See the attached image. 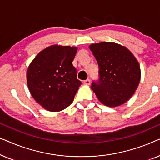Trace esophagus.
<instances>
[{"label":"esophagus","mask_w":160,"mask_h":160,"mask_svg":"<svg viewBox=\"0 0 160 160\" xmlns=\"http://www.w3.org/2000/svg\"><path fill=\"white\" fill-rule=\"evenodd\" d=\"M90 80L89 79V78H87V79H86V80H84V84H86V85H89L90 84Z\"/></svg>","instance_id":"esophagus-1"}]
</instances>
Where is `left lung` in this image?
<instances>
[{
	"label": "left lung",
	"mask_w": 160,
	"mask_h": 160,
	"mask_svg": "<svg viewBox=\"0 0 160 160\" xmlns=\"http://www.w3.org/2000/svg\"><path fill=\"white\" fill-rule=\"evenodd\" d=\"M99 66V80L91 88L105 106L117 107L133 95L141 79L139 63L130 50L113 42L89 46Z\"/></svg>",
	"instance_id": "left-lung-1"
}]
</instances>
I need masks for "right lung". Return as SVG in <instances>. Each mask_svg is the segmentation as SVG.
Here are the masks:
<instances>
[{"instance_id":"right-lung-1","label":"right lung","mask_w":160,"mask_h":160,"mask_svg":"<svg viewBox=\"0 0 160 160\" xmlns=\"http://www.w3.org/2000/svg\"><path fill=\"white\" fill-rule=\"evenodd\" d=\"M76 52L75 47L50 46L39 52L28 67V89L46 110L62 111L73 101L82 84L72 64Z\"/></svg>"}]
</instances>
